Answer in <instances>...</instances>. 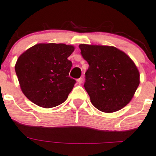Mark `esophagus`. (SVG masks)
<instances>
[{
    "label": "esophagus",
    "instance_id": "1",
    "mask_svg": "<svg viewBox=\"0 0 156 156\" xmlns=\"http://www.w3.org/2000/svg\"><path fill=\"white\" fill-rule=\"evenodd\" d=\"M83 79L82 78V77H80V79H78V80H77V82H78V83L80 84H80H82V83H83Z\"/></svg>",
    "mask_w": 156,
    "mask_h": 156
}]
</instances>
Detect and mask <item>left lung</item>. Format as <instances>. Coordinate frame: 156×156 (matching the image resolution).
Listing matches in <instances>:
<instances>
[{"instance_id":"obj_1","label":"left lung","mask_w":156,"mask_h":156,"mask_svg":"<svg viewBox=\"0 0 156 156\" xmlns=\"http://www.w3.org/2000/svg\"><path fill=\"white\" fill-rule=\"evenodd\" d=\"M89 65L84 85L91 103L104 113H113L127 105L140 83L137 66L127 54L111 45L80 44Z\"/></svg>"}]
</instances>
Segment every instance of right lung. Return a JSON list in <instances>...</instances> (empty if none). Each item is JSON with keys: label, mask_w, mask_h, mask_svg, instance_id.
<instances>
[{"label": "right lung", "mask_w": 156, "mask_h": 156, "mask_svg": "<svg viewBox=\"0 0 156 156\" xmlns=\"http://www.w3.org/2000/svg\"><path fill=\"white\" fill-rule=\"evenodd\" d=\"M75 48L64 43H37L15 63L20 89L37 105L51 108L67 99L76 83L69 76L72 63L68 59Z\"/></svg>", "instance_id": "add662e5"}]
</instances>
